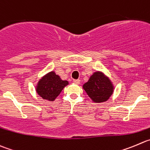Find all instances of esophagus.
<instances>
[{"label": "esophagus", "mask_w": 150, "mask_h": 150, "mask_svg": "<svg viewBox=\"0 0 150 150\" xmlns=\"http://www.w3.org/2000/svg\"><path fill=\"white\" fill-rule=\"evenodd\" d=\"M74 82L75 84H76V85H79V84H80V80L79 79H74Z\"/></svg>", "instance_id": "esophagus-1"}]
</instances>
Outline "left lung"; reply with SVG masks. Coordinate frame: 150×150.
Listing matches in <instances>:
<instances>
[{"instance_id": "obj_1", "label": "left lung", "mask_w": 150, "mask_h": 150, "mask_svg": "<svg viewBox=\"0 0 150 150\" xmlns=\"http://www.w3.org/2000/svg\"><path fill=\"white\" fill-rule=\"evenodd\" d=\"M83 89L93 102L100 103L108 101L113 92V85L109 78L99 71L93 73L83 85Z\"/></svg>"}]
</instances>
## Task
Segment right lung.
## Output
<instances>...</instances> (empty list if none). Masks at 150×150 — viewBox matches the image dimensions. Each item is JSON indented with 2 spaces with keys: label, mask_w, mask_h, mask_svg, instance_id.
Here are the masks:
<instances>
[{
  "label": "right lung",
  "mask_w": 150,
  "mask_h": 150,
  "mask_svg": "<svg viewBox=\"0 0 150 150\" xmlns=\"http://www.w3.org/2000/svg\"><path fill=\"white\" fill-rule=\"evenodd\" d=\"M68 85V81L62 80L54 71H51L40 79L37 85L36 91L42 99L54 101Z\"/></svg>",
  "instance_id": "1"
}]
</instances>
